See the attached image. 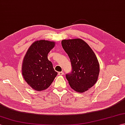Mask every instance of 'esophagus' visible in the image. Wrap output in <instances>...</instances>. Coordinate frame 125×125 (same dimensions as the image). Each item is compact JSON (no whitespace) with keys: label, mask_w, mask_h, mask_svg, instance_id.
<instances>
[{"label":"esophagus","mask_w":125,"mask_h":125,"mask_svg":"<svg viewBox=\"0 0 125 125\" xmlns=\"http://www.w3.org/2000/svg\"><path fill=\"white\" fill-rule=\"evenodd\" d=\"M58 75H59V76H62V75H64V73H63L62 71V72H59L58 73Z\"/></svg>","instance_id":"1"}]
</instances>
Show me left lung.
I'll use <instances>...</instances> for the list:
<instances>
[{"instance_id":"obj_1","label":"left lung","mask_w":125,"mask_h":125,"mask_svg":"<svg viewBox=\"0 0 125 125\" xmlns=\"http://www.w3.org/2000/svg\"><path fill=\"white\" fill-rule=\"evenodd\" d=\"M61 43L72 66L71 73L66 74L68 83L75 91L84 92L97 81L100 69L96 56L81 39L63 40Z\"/></svg>"}]
</instances>
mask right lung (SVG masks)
Wrapping results in <instances>:
<instances>
[{"instance_id":"add662e5","label":"right lung","mask_w":125,"mask_h":125,"mask_svg":"<svg viewBox=\"0 0 125 125\" xmlns=\"http://www.w3.org/2000/svg\"><path fill=\"white\" fill-rule=\"evenodd\" d=\"M55 45L52 41L43 40L35 41L29 48L23 58V77L36 91L47 89L57 75L52 63L48 59V54Z\"/></svg>"}]
</instances>
